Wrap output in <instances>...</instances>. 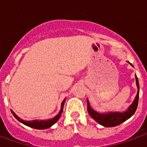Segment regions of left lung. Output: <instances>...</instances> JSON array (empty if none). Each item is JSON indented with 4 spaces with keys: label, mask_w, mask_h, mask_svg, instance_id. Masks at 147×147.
Listing matches in <instances>:
<instances>
[{
    "label": "left lung",
    "mask_w": 147,
    "mask_h": 147,
    "mask_svg": "<svg viewBox=\"0 0 147 147\" xmlns=\"http://www.w3.org/2000/svg\"><path fill=\"white\" fill-rule=\"evenodd\" d=\"M129 62V61H128ZM131 66L133 67V65L131 63H129ZM136 76V86H137V94L135 97L134 100L131 103V104L128 107V109L125 111H107V112L100 113L96 111L90 107V102L87 99V111L89 115L93 118L94 120L98 122L100 125L104 126V127H115L120 124L123 123L124 121L128 120L134 115V113L136 111L138 106V102H139V94H140V84H139V80Z\"/></svg>",
    "instance_id": "left-lung-1"
}]
</instances>
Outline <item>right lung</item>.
Segmentation results:
<instances>
[{"label":"right lung","mask_w":147,"mask_h":147,"mask_svg":"<svg viewBox=\"0 0 147 147\" xmlns=\"http://www.w3.org/2000/svg\"><path fill=\"white\" fill-rule=\"evenodd\" d=\"M65 100L66 98H65V100L62 101L61 103V110H60L59 113L57 114L54 118H51V119H47V120H32V121H25L22 120L21 118L18 117V115H16V114L14 111H11L12 115H14V117L18 121H20L21 123L24 124L25 125H27L30 127V128H33V129H48L50 127H51L54 124H55L57 122L58 119L61 117V115L63 112V108H64V104H65Z\"/></svg>","instance_id":"right-lung-1"}]
</instances>
